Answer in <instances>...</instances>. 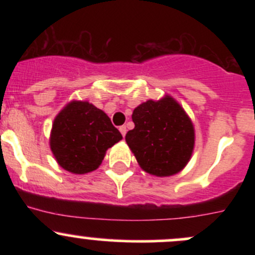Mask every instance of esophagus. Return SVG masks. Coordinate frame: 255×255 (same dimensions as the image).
I'll return each instance as SVG.
<instances>
[{"mask_svg":"<svg viewBox=\"0 0 255 255\" xmlns=\"http://www.w3.org/2000/svg\"><path fill=\"white\" fill-rule=\"evenodd\" d=\"M120 132H121V134H122L123 137H125L126 133H127V128H126V126H121V127H120Z\"/></svg>","mask_w":255,"mask_h":255,"instance_id":"34e87169","label":"esophagus"}]
</instances>
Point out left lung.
Wrapping results in <instances>:
<instances>
[{
  "mask_svg": "<svg viewBox=\"0 0 255 255\" xmlns=\"http://www.w3.org/2000/svg\"><path fill=\"white\" fill-rule=\"evenodd\" d=\"M132 120L134 128L126 142L143 170L169 176L186 165L194 149V126L175 100H149L133 111Z\"/></svg>",
  "mask_w": 255,
  "mask_h": 255,
  "instance_id": "1",
  "label": "left lung"
}]
</instances>
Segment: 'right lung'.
Listing matches in <instances>:
<instances>
[{
    "instance_id": "obj_1",
    "label": "right lung",
    "mask_w": 255,
    "mask_h": 255,
    "mask_svg": "<svg viewBox=\"0 0 255 255\" xmlns=\"http://www.w3.org/2000/svg\"><path fill=\"white\" fill-rule=\"evenodd\" d=\"M121 139L106 113L89 102L73 101L54 120L50 148L61 168L85 174L99 168L107 149Z\"/></svg>"
}]
</instances>
